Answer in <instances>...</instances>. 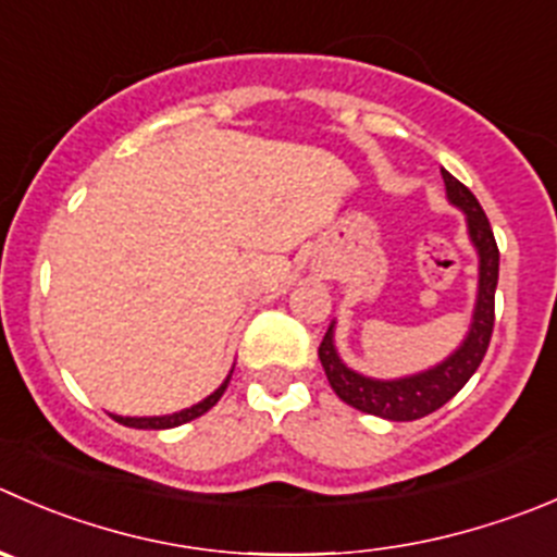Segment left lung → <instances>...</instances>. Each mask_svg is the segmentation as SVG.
<instances>
[{
    "label": "left lung",
    "mask_w": 557,
    "mask_h": 557,
    "mask_svg": "<svg viewBox=\"0 0 557 557\" xmlns=\"http://www.w3.org/2000/svg\"><path fill=\"white\" fill-rule=\"evenodd\" d=\"M441 174H444L449 201L466 212L468 234L479 250V296L466 343L444 364L419 372V375L399 377V381H372V377L348 370L334 350L332 326L318 345V359H321L334 394L361 413L381 416V419H392V422H413V419H422V416L433 413L441 405L449 403L479 370L495 326V288H498L500 252L495 245L493 228H490V220L476 196L460 180H455L449 171H441Z\"/></svg>",
    "instance_id": "left-lung-1"
}]
</instances>
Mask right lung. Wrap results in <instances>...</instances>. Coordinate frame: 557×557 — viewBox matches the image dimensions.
<instances>
[{
	"label": "right lung",
	"instance_id": "add662e5",
	"mask_svg": "<svg viewBox=\"0 0 557 557\" xmlns=\"http://www.w3.org/2000/svg\"><path fill=\"white\" fill-rule=\"evenodd\" d=\"M228 381H231V375L225 377L223 386H220L218 392H212L207 399H201V403H198V405H193V408L180 410V413H171V416H141V419H133V416H113V419H116L119 424H124V428H135V430H169V428H180V424L193 422V419H198V416L207 413L209 408H214V405H218V399L223 397L225 388H228Z\"/></svg>",
	"mask_w": 557,
	"mask_h": 557
}]
</instances>
